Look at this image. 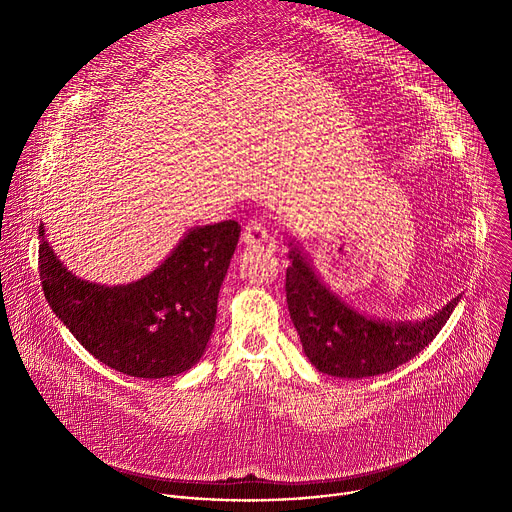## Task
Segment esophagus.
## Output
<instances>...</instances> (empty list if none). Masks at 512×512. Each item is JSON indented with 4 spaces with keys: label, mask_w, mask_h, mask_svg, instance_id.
<instances>
[{
    "label": "esophagus",
    "mask_w": 512,
    "mask_h": 512,
    "mask_svg": "<svg viewBox=\"0 0 512 512\" xmlns=\"http://www.w3.org/2000/svg\"><path fill=\"white\" fill-rule=\"evenodd\" d=\"M241 239H243V243H247V245H261L263 241H267V229H265V225L259 221V218H251V221L243 227Z\"/></svg>",
    "instance_id": "34e87169"
}]
</instances>
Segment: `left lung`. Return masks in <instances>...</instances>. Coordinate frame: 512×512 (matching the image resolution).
Returning a JSON list of instances; mask_svg holds the SVG:
<instances>
[{"label": "left lung", "mask_w": 512, "mask_h": 512, "mask_svg": "<svg viewBox=\"0 0 512 512\" xmlns=\"http://www.w3.org/2000/svg\"><path fill=\"white\" fill-rule=\"evenodd\" d=\"M289 259L285 296L291 322L310 362L332 377L362 379L397 369L440 334L460 302L454 298L435 316L415 324L371 320L340 302L300 249L291 247Z\"/></svg>", "instance_id": "obj_1"}]
</instances>
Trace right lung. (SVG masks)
I'll list each match as a JSON object with an SVG mask.
<instances>
[{"label":"right lung","instance_id":"right-lung-1","mask_svg":"<svg viewBox=\"0 0 512 512\" xmlns=\"http://www.w3.org/2000/svg\"><path fill=\"white\" fill-rule=\"evenodd\" d=\"M239 235L237 221L196 227L148 277L107 287L66 271L40 227L44 296L72 336L107 367L139 379L174 377L194 367L210 340Z\"/></svg>","mask_w":512,"mask_h":512}]
</instances>
